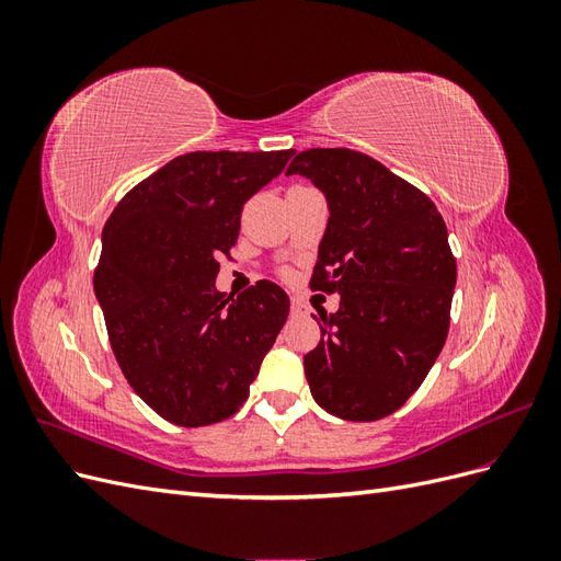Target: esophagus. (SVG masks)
I'll list each match as a JSON object with an SVG mask.
<instances>
[{
  "label": "esophagus",
  "mask_w": 561,
  "mask_h": 561,
  "mask_svg": "<svg viewBox=\"0 0 561 561\" xmlns=\"http://www.w3.org/2000/svg\"><path fill=\"white\" fill-rule=\"evenodd\" d=\"M290 313L293 316H307L309 307H307V304H304L301 297H290Z\"/></svg>",
  "instance_id": "1"
}]
</instances>
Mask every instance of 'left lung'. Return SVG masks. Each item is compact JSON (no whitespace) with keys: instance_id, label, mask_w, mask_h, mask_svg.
I'll list each match as a JSON object with an SVG mask.
<instances>
[{"instance_id":"left-lung-1","label":"left lung","mask_w":561,"mask_h":561,"mask_svg":"<svg viewBox=\"0 0 561 561\" xmlns=\"http://www.w3.org/2000/svg\"><path fill=\"white\" fill-rule=\"evenodd\" d=\"M285 175L311 180L328 229L311 285L336 293L320 344L304 355L313 400L346 421H377L407 402L445 346L456 260L435 203L353 149H307Z\"/></svg>"}]
</instances>
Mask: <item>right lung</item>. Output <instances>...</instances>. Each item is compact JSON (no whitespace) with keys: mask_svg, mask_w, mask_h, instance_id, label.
Here are the masks:
<instances>
[{"mask_svg":"<svg viewBox=\"0 0 561 561\" xmlns=\"http://www.w3.org/2000/svg\"><path fill=\"white\" fill-rule=\"evenodd\" d=\"M293 154L192 151L130 190L105 222L93 290L112 351L135 393L175 426L239 412L290 313L276 283L231 299L215 278L243 203Z\"/></svg>","mask_w":561,"mask_h":561,"instance_id":"right-lung-1","label":"right lung"}]
</instances>
